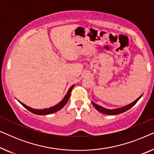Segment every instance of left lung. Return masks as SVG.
Wrapping results in <instances>:
<instances>
[{
	"label": "left lung",
	"instance_id": "8db88e82",
	"mask_svg": "<svg viewBox=\"0 0 154 154\" xmlns=\"http://www.w3.org/2000/svg\"><path fill=\"white\" fill-rule=\"evenodd\" d=\"M141 97H142V96H140V97H139L138 99H137L134 102L131 103V104L127 105V106L121 107V108L114 109H108L104 108V107H102V106H100V105L95 104V103H94L93 102H92V104L94 106V108H95L98 111H100V112H101V113H104V114H107V115H117V114H119V113H123L126 111L129 110L130 108H132V107L138 102V100H140Z\"/></svg>",
	"mask_w": 154,
	"mask_h": 154
}]
</instances>
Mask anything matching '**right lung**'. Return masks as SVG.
<instances>
[{"mask_svg":"<svg viewBox=\"0 0 154 154\" xmlns=\"http://www.w3.org/2000/svg\"><path fill=\"white\" fill-rule=\"evenodd\" d=\"M73 87H74V85H72L70 88H69V91H68V92H67V94H66V96L64 97V99H63V100L61 101L60 103H58L57 104L54 105V106H53L50 107V108H46V109H32V108H31V107L26 106V105L23 104V103L20 102V101H19V102H20L21 103V104H22L24 107H25L27 110L31 111V113H34V114H37V115L51 114V113H54V112H56V111L60 110V109H62V107H64V105L66 104L67 102H68L69 99V97H70L71 90H72Z\"/></svg>","mask_w":154,"mask_h":154,"instance_id":"obj_1","label":"right lung"}]
</instances>
